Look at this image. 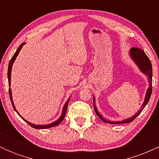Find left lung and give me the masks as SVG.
I'll return each instance as SVG.
<instances>
[{
  "label": "left lung",
  "instance_id": "left-lung-1",
  "mask_svg": "<svg viewBox=\"0 0 159 159\" xmlns=\"http://www.w3.org/2000/svg\"><path fill=\"white\" fill-rule=\"evenodd\" d=\"M129 55H130L131 58L132 59V61L135 63V64L138 66V67L139 69L141 71V72H143L144 75H146L147 76H148V81H149V87L147 89V93H146L145 98H144V101L143 104H142L140 109L138 112L136 113L134 116H132L130 118H128L123 120V121H110V120H107L105 118L103 117V116L98 112L97 107L96 106V101H95V97L93 96V105H94V109L96 111V114H97V116L100 118L103 122L109 124H123V123H131L134 120L137 116L139 115L141 111H143V109L145 107L146 105L148 103L149 98H150L151 94H152V64H151V62L149 61V57L147 56V54H145V52H143L142 49H140L138 48H132L129 51Z\"/></svg>",
  "mask_w": 159,
  "mask_h": 159
}]
</instances>
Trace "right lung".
<instances>
[{
    "label": "right lung",
    "instance_id": "add662e5",
    "mask_svg": "<svg viewBox=\"0 0 159 159\" xmlns=\"http://www.w3.org/2000/svg\"><path fill=\"white\" fill-rule=\"evenodd\" d=\"M25 43H22V44H21V45H20V46L19 47V48L17 49V51H16V52L15 54H14V55L12 56V59L10 60V63H9V66H8V72H7V76H8L9 87H9V93H10V97L11 102H12V107H13L14 110L16 111V112L17 113V114H19V116H21V117L22 118V119H23L24 120H25V122H26V123H28L29 125H30V126L33 127V128H34V129H48V128H51V127H54V126H56V125H59V124L61 123L62 121H63V119H64V117H65V115H66V112L67 106H68V104H69V99H70V97H69V98H68V99H67V101L66 102L65 105H63V111H62V114H61V116H60V117L58 118V119L56 121L53 122V123H52L47 124V125H36V124H33V123H30V122L27 121L26 120H25V119H24V118L22 117V116H21V115L19 114V113L18 112V111L16 110V107H15V105H14V103H13V101H12V90H11V89H10V84H11V82H10V80H11V71H12V64H13L14 61H16V57H17L18 54H19L20 51H21V48H22V47H23V45H25Z\"/></svg>",
    "mask_w": 159,
    "mask_h": 159
}]
</instances>
